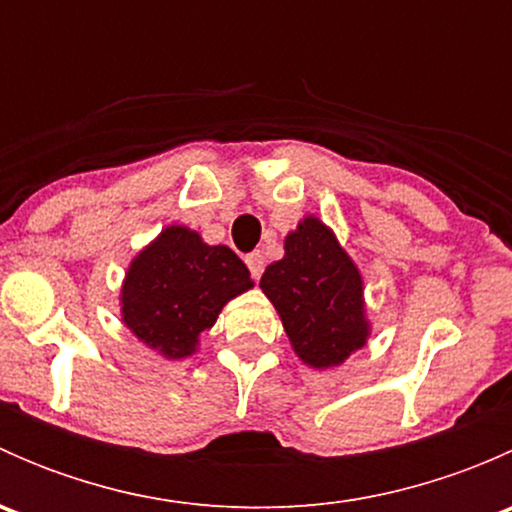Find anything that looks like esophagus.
I'll use <instances>...</instances> for the list:
<instances>
[{"instance_id": "esophagus-1", "label": "esophagus", "mask_w": 512, "mask_h": 512, "mask_svg": "<svg viewBox=\"0 0 512 512\" xmlns=\"http://www.w3.org/2000/svg\"><path fill=\"white\" fill-rule=\"evenodd\" d=\"M245 262H247V267H250L252 280H260L262 270H265V257H262L260 252H252V255L245 257Z\"/></svg>"}]
</instances>
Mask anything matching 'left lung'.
Returning a JSON list of instances; mask_svg holds the SVG:
<instances>
[{"label": "left lung", "instance_id": "8db88e82", "mask_svg": "<svg viewBox=\"0 0 512 512\" xmlns=\"http://www.w3.org/2000/svg\"><path fill=\"white\" fill-rule=\"evenodd\" d=\"M260 287L304 364L329 369L366 344L361 275L317 218H304L289 232L285 257L267 267Z\"/></svg>", "mask_w": 512, "mask_h": 512}]
</instances>
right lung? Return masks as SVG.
Here are the masks:
<instances>
[{"label":"right lung","instance_id":"obj_1","mask_svg":"<svg viewBox=\"0 0 512 512\" xmlns=\"http://www.w3.org/2000/svg\"><path fill=\"white\" fill-rule=\"evenodd\" d=\"M250 287V270L230 247L205 245L198 232L170 225L128 267L123 322L151 349L183 359L220 309Z\"/></svg>","mask_w":512,"mask_h":512}]
</instances>
